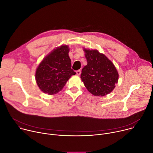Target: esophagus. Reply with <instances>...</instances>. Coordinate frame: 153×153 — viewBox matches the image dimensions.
<instances>
[{"label": "esophagus", "instance_id": "1", "mask_svg": "<svg viewBox=\"0 0 153 153\" xmlns=\"http://www.w3.org/2000/svg\"><path fill=\"white\" fill-rule=\"evenodd\" d=\"M80 73H81V71H80V70H77V71H76V74H77V75L79 76V75L80 74Z\"/></svg>", "mask_w": 153, "mask_h": 153}]
</instances>
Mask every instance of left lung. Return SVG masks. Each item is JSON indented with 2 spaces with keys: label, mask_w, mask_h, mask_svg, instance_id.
Segmentation results:
<instances>
[{
  "label": "left lung",
  "mask_w": 153,
  "mask_h": 153,
  "mask_svg": "<svg viewBox=\"0 0 153 153\" xmlns=\"http://www.w3.org/2000/svg\"><path fill=\"white\" fill-rule=\"evenodd\" d=\"M87 65L82 70L80 78L86 88L95 96L110 93L118 82L119 74L108 57L96 50L84 48Z\"/></svg>",
  "instance_id": "obj_1"
}]
</instances>
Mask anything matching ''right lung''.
<instances>
[{
  "label": "right lung",
  "instance_id": "add662e5",
  "mask_svg": "<svg viewBox=\"0 0 153 153\" xmlns=\"http://www.w3.org/2000/svg\"><path fill=\"white\" fill-rule=\"evenodd\" d=\"M69 51L68 45H61L53 50L39 65L35 77L42 92L50 95L59 93L71 76L76 74L71 69Z\"/></svg>",
  "mask_w": 153,
  "mask_h": 153
}]
</instances>
